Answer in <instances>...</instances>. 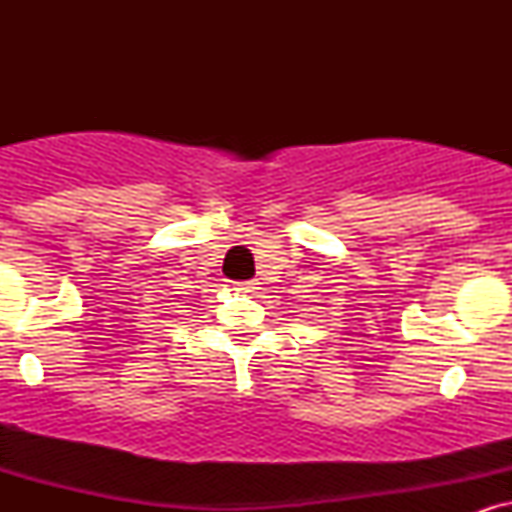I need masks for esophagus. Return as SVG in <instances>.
<instances>
[{
  "mask_svg": "<svg viewBox=\"0 0 512 512\" xmlns=\"http://www.w3.org/2000/svg\"><path fill=\"white\" fill-rule=\"evenodd\" d=\"M236 291L248 293V296H255V293L260 291V284H257V281H238Z\"/></svg>",
  "mask_w": 512,
  "mask_h": 512,
  "instance_id": "esophagus-1",
  "label": "esophagus"
}]
</instances>
